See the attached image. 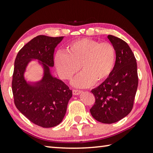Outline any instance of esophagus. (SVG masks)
Masks as SVG:
<instances>
[{
  "label": "esophagus",
  "mask_w": 153,
  "mask_h": 153,
  "mask_svg": "<svg viewBox=\"0 0 153 153\" xmlns=\"http://www.w3.org/2000/svg\"><path fill=\"white\" fill-rule=\"evenodd\" d=\"M72 92H73L74 95H78L79 94H81L82 91H81V90H73Z\"/></svg>",
  "instance_id": "esophagus-1"
}]
</instances>
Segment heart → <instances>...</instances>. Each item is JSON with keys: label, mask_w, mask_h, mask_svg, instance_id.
<instances>
[{"label": "heart", "mask_w": 153, "mask_h": 153, "mask_svg": "<svg viewBox=\"0 0 153 153\" xmlns=\"http://www.w3.org/2000/svg\"><path fill=\"white\" fill-rule=\"evenodd\" d=\"M115 47L109 42L82 38L71 42L67 52L59 51L55 63L62 78L69 79L79 71H84L73 81L75 86L86 88L104 81L112 72L115 63Z\"/></svg>", "instance_id": "obj_1"}]
</instances>
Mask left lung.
Wrapping results in <instances>:
<instances>
[{
	"label": "left lung",
	"instance_id": "obj_1",
	"mask_svg": "<svg viewBox=\"0 0 153 153\" xmlns=\"http://www.w3.org/2000/svg\"><path fill=\"white\" fill-rule=\"evenodd\" d=\"M107 37L115 49V64L109 76L92 90L95 103L90 111L99 122L113 123L125 117L132 109L138 77L136 59L129 45L114 36Z\"/></svg>",
	"mask_w": 153,
	"mask_h": 153
}]
</instances>
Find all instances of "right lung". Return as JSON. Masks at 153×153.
<instances>
[{"label":"right lung","instance_id":"add662e5","mask_svg":"<svg viewBox=\"0 0 153 153\" xmlns=\"http://www.w3.org/2000/svg\"><path fill=\"white\" fill-rule=\"evenodd\" d=\"M61 37L40 35L27 43L17 53L13 74L12 91L15 105L25 117L42 128L59 125L66 113L72 91L65 83L51 75L55 48ZM36 59L43 66L42 79L27 82L24 73L28 63Z\"/></svg>","mask_w":153,"mask_h":153}]
</instances>
